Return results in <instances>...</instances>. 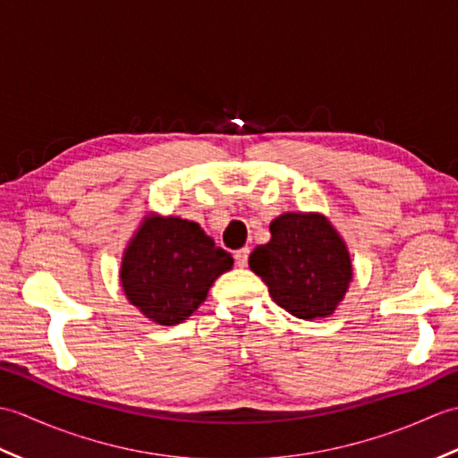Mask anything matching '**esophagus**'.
I'll return each mask as SVG.
<instances>
[{
  "mask_svg": "<svg viewBox=\"0 0 458 458\" xmlns=\"http://www.w3.org/2000/svg\"><path fill=\"white\" fill-rule=\"evenodd\" d=\"M248 256H250V248H242L234 254L236 259V266L238 267H246L248 266Z\"/></svg>",
  "mask_w": 458,
  "mask_h": 458,
  "instance_id": "esophagus-1",
  "label": "esophagus"
}]
</instances>
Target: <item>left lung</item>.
Masks as SVG:
<instances>
[{
  "mask_svg": "<svg viewBox=\"0 0 458 458\" xmlns=\"http://www.w3.org/2000/svg\"><path fill=\"white\" fill-rule=\"evenodd\" d=\"M271 240L250 254V269L271 299L297 318L333 315L352 281L346 244L323 214L285 212L269 224Z\"/></svg>",
  "mask_w": 458,
  "mask_h": 458,
  "instance_id": "8db88e82",
  "label": "left lung"
}]
</instances>
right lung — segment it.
Here are the masks:
<instances>
[{"mask_svg": "<svg viewBox=\"0 0 458 458\" xmlns=\"http://www.w3.org/2000/svg\"><path fill=\"white\" fill-rule=\"evenodd\" d=\"M232 266V256L197 222L149 214L123 251L120 281L145 317L173 327L200 307L214 279Z\"/></svg>", "mask_w": 458, "mask_h": 458, "instance_id": "right-lung-1", "label": "right lung"}]
</instances>
